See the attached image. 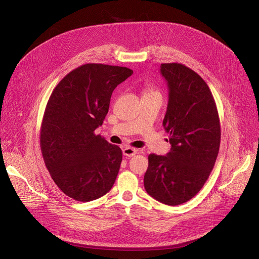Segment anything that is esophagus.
<instances>
[{"label": "esophagus", "instance_id": "obj_1", "mask_svg": "<svg viewBox=\"0 0 259 259\" xmlns=\"http://www.w3.org/2000/svg\"><path fill=\"white\" fill-rule=\"evenodd\" d=\"M136 153H137V151L135 149H132V147H125V149L123 150V155L126 157H129V158L135 156Z\"/></svg>", "mask_w": 259, "mask_h": 259}]
</instances>
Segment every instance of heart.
I'll list each match as a JSON object with an SVG mask.
<instances>
[{"label":"heart","mask_w":259,"mask_h":259,"mask_svg":"<svg viewBox=\"0 0 259 259\" xmlns=\"http://www.w3.org/2000/svg\"><path fill=\"white\" fill-rule=\"evenodd\" d=\"M152 92H153V91H150V92H149V93H152Z\"/></svg>","instance_id":"heart-1"}]
</instances>
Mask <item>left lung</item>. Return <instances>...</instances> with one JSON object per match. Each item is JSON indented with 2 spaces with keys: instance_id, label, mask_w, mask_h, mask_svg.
<instances>
[{
  "instance_id": "1",
  "label": "left lung",
  "mask_w": 259,
  "mask_h": 259,
  "mask_svg": "<svg viewBox=\"0 0 259 259\" xmlns=\"http://www.w3.org/2000/svg\"><path fill=\"white\" fill-rule=\"evenodd\" d=\"M168 105L163 126L170 152L151 154L144 189L157 201L176 206L194 198L208 179L220 144V124L213 95L206 82L181 63H162Z\"/></svg>"
}]
</instances>
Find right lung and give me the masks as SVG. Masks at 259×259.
Wrapping results in <instances>:
<instances>
[{"mask_svg":"<svg viewBox=\"0 0 259 259\" xmlns=\"http://www.w3.org/2000/svg\"><path fill=\"white\" fill-rule=\"evenodd\" d=\"M132 73L123 66L83 64L67 73L48 100L42 155L57 187L73 200H96L114 186L122 151L94 131L104 121L113 91Z\"/></svg>","mask_w":259,"mask_h":259,"instance_id":"1","label":"right lung"}]
</instances>
